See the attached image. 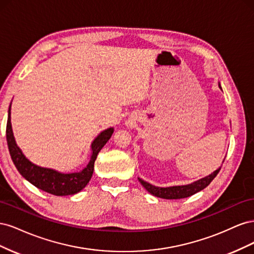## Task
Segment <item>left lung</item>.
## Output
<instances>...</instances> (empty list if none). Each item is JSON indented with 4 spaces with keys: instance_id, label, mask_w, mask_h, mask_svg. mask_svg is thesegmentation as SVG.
Returning a JSON list of instances; mask_svg holds the SVG:
<instances>
[{
    "instance_id": "1",
    "label": "left lung",
    "mask_w": 254,
    "mask_h": 254,
    "mask_svg": "<svg viewBox=\"0 0 254 254\" xmlns=\"http://www.w3.org/2000/svg\"><path fill=\"white\" fill-rule=\"evenodd\" d=\"M219 88L221 89L220 86H219ZM219 171H220V168H218V170H216L211 175L204 177V178L198 180L196 182L190 183V184H188V186L159 188V187L152 186V184L146 182L140 178H139V181L141 182L142 186L153 196H157L159 198H163V199H181V198L190 197L191 195L196 194L197 191L205 189L213 181L215 177L217 176Z\"/></svg>"
}]
</instances>
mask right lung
Listing matches in <instances>:
<instances>
[{
  "label": "right lung",
  "mask_w": 254,
  "mask_h": 254,
  "mask_svg": "<svg viewBox=\"0 0 254 254\" xmlns=\"http://www.w3.org/2000/svg\"><path fill=\"white\" fill-rule=\"evenodd\" d=\"M113 133V128H109L103 131L91 145L92 157L87 167H84L79 173L72 174H61L50 168H43L37 166L24 157L21 149L18 147L14 141L11 123H10V106L8 109V119L6 125V139L7 145L12 162L17 167L19 173L24 178L35 186L47 193L56 196H66L78 193L89 183L94 171V163L97 158L98 152L104 147V145L108 142Z\"/></svg>",
  "instance_id": "1"
}]
</instances>
